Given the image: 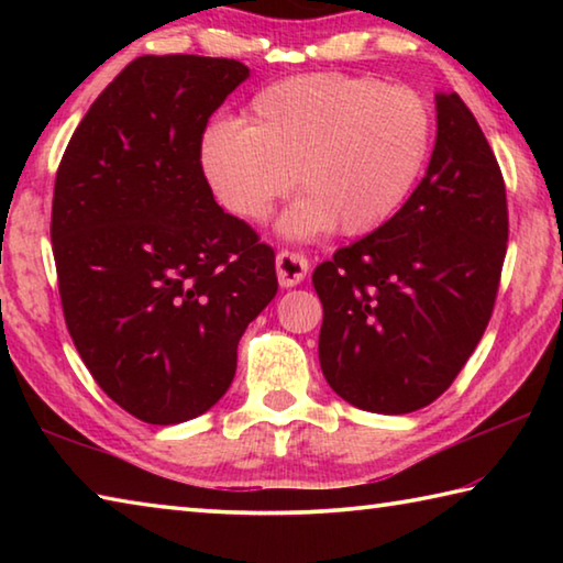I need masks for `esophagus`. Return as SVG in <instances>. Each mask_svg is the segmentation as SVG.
I'll list each match as a JSON object with an SVG mask.
<instances>
[{
	"instance_id": "esophagus-1",
	"label": "esophagus",
	"mask_w": 563,
	"mask_h": 563,
	"mask_svg": "<svg viewBox=\"0 0 563 563\" xmlns=\"http://www.w3.org/2000/svg\"><path fill=\"white\" fill-rule=\"evenodd\" d=\"M308 268L310 263L302 253L280 251L275 255V271H278V283L283 288H295V285H300L305 280V275H308Z\"/></svg>"
}]
</instances>
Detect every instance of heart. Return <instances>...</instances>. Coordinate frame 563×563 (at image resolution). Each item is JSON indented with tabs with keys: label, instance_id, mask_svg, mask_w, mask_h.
I'll return each instance as SVG.
<instances>
[{
	"label": "heart",
	"instance_id": "1",
	"mask_svg": "<svg viewBox=\"0 0 563 563\" xmlns=\"http://www.w3.org/2000/svg\"><path fill=\"white\" fill-rule=\"evenodd\" d=\"M432 141V109L415 89L302 74L255 93L245 123L208 126L201 170L218 203L243 221H263L295 176L302 198L283 218L285 235H365L402 211Z\"/></svg>",
	"mask_w": 563,
	"mask_h": 563
}]
</instances>
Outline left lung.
I'll return each mask as SVG.
<instances>
[{
    "instance_id": "1",
    "label": "left lung",
    "mask_w": 563,
    "mask_h": 563,
    "mask_svg": "<svg viewBox=\"0 0 563 563\" xmlns=\"http://www.w3.org/2000/svg\"><path fill=\"white\" fill-rule=\"evenodd\" d=\"M507 238L497 158L466 103L437 93L430 166L402 211L312 273L328 385L365 412L434 402L489 325Z\"/></svg>"
}]
</instances>
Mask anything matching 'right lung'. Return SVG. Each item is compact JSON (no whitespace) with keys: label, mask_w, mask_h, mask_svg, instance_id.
Masks as SVG:
<instances>
[{"label":"right lung","mask_w":563,"mask_h":563,"mask_svg":"<svg viewBox=\"0 0 563 563\" xmlns=\"http://www.w3.org/2000/svg\"><path fill=\"white\" fill-rule=\"evenodd\" d=\"M251 76L235 59L139 56L91 103L56 170L64 320L91 377L148 424L231 387L238 340L278 292L275 253L216 203L208 119Z\"/></svg>","instance_id":"add662e5"}]
</instances>
